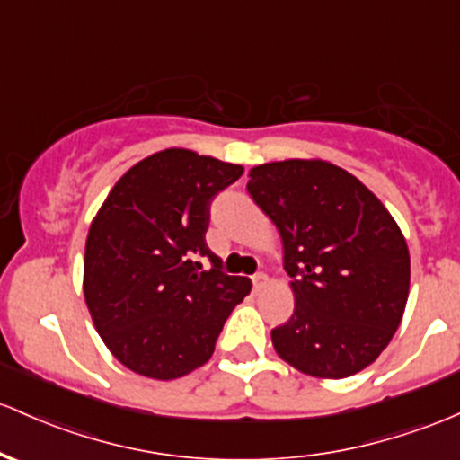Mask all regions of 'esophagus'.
Listing matches in <instances>:
<instances>
[{
    "label": "esophagus",
    "mask_w": 460,
    "mask_h": 460,
    "mask_svg": "<svg viewBox=\"0 0 460 460\" xmlns=\"http://www.w3.org/2000/svg\"><path fill=\"white\" fill-rule=\"evenodd\" d=\"M251 281H253L255 292H260L261 288H266V284H269V275H266V272H255V275L251 277Z\"/></svg>",
    "instance_id": "esophagus-1"
}]
</instances>
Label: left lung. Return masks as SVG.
<instances>
[{"label": "left lung", "mask_w": 460, "mask_h": 460, "mask_svg": "<svg viewBox=\"0 0 460 460\" xmlns=\"http://www.w3.org/2000/svg\"><path fill=\"white\" fill-rule=\"evenodd\" d=\"M251 199L275 222L295 312L270 332L277 353L314 377L369 367L400 327L411 255L386 207L327 161L257 165Z\"/></svg>", "instance_id": "8db88e82"}]
</instances>
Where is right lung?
Returning a JSON list of instances; mask_svg holds the SVG:
<instances>
[{
  "instance_id": "1",
  "label": "right lung",
  "mask_w": 460,
  "mask_h": 460,
  "mask_svg": "<svg viewBox=\"0 0 460 460\" xmlns=\"http://www.w3.org/2000/svg\"><path fill=\"white\" fill-rule=\"evenodd\" d=\"M242 172L191 150H161L115 183L91 222L84 301L104 345L130 371L174 380L203 367L251 292L246 277L222 272L205 242L211 200Z\"/></svg>"
}]
</instances>
